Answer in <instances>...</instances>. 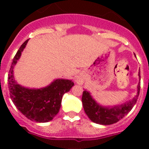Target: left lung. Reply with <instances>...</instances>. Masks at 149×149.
<instances>
[{"label": "left lung", "mask_w": 149, "mask_h": 149, "mask_svg": "<svg viewBox=\"0 0 149 149\" xmlns=\"http://www.w3.org/2000/svg\"><path fill=\"white\" fill-rule=\"evenodd\" d=\"M140 80V71L138 73ZM140 82L137 85V93L132 99L120 104L104 106L94 99L90 92L84 90L82 96V104L84 111L92 122L102 125H109L119 122L131 111L136 104L139 95Z\"/></svg>", "instance_id": "1"}]
</instances>
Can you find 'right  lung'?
<instances>
[{"label": "right lung", "mask_w": 149, "mask_h": 149, "mask_svg": "<svg viewBox=\"0 0 149 149\" xmlns=\"http://www.w3.org/2000/svg\"><path fill=\"white\" fill-rule=\"evenodd\" d=\"M28 40L21 45L13 58L8 75L10 98L19 111L27 119L36 122H48L58 113L62 98L74 85L72 80L55 79L42 88L26 87L18 84L14 77V68L20 59Z\"/></svg>", "instance_id": "obj_1"}]
</instances>
